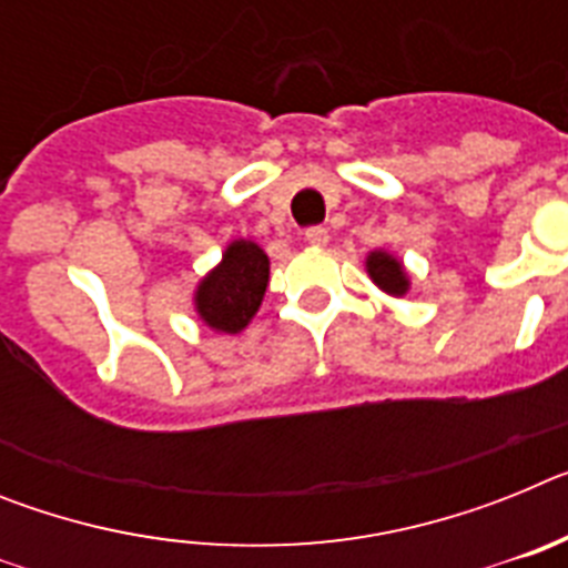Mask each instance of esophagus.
<instances>
[{"label":"esophagus","instance_id":"esophagus-1","mask_svg":"<svg viewBox=\"0 0 568 568\" xmlns=\"http://www.w3.org/2000/svg\"><path fill=\"white\" fill-rule=\"evenodd\" d=\"M304 241H307V244H313V247H327L329 233L324 227H310V230H304Z\"/></svg>","mask_w":568,"mask_h":568}]
</instances>
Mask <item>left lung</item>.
<instances>
[{"label":"left lung","instance_id":"left-lung-1","mask_svg":"<svg viewBox=\"0 0 568 568\" xmlns=\"http://www.w3.org/2000/svg\"><path fill=\"white\" fill-rule=\"evenodd\" d=\"M366 273L384 293L395 295V298L406 295V290H409V275H406L404 264L384 250L366 255Z\"/></svg>","mask_w":568,"mask_h":568}]
</instances>
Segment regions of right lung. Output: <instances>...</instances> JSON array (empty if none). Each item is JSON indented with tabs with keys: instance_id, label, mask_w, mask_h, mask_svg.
I'll return each mask as SVG.
<instances>
[{
	"instance_id": "add662e5",
	"label": "right lung",
	"mask_w": 568,
	"mask_h": 568,
	"mask_svg": "<svg viewBox=\"0 0 568 568\" xmlns=\"http://www.w3.org/2000/svg\"><path fill=\"white\" fill-rule=\"evenodd\" d=\"M270 258L255 241L227 244L222 264L210 270L195 287V313L215 333H241L258 313L267 293Z\"/></svg>"
}]
</instances>
